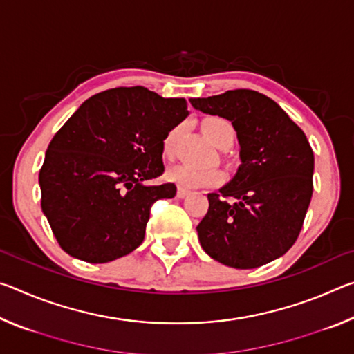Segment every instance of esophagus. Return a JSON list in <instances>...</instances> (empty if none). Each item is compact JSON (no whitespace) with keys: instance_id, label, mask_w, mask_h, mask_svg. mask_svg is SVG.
<instances>
[{"instance_id":"1","label":"esophagus","mask_w":354,"mask_h":354,"mask_svg":"<svg viewBox=\"0 0 354 354\" xmlns=\"http://www.w3.org/2000/svg\"><path fill=\"white\" fill-rule=\"evenodd\" d=\"M187 195H189V190H187V189L178 187V190H176V196H178V198H184V196H187Z\"/></svg>"}]
</instances>
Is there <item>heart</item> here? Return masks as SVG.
Listing matches in <instances>:
<instances>
[{"label":"heart","instance_id":"1","mask_svg":"<svg viewBox=\"0 0 354 354\" xmlns=\"http://www.w3.org/2000/svg\"><path fill=\"white\" fill-rule=\"evenodd\" d=\"M203 131L207 136L214 145L218 148L227 145V143L234 142V128L227 122L226 118L221 117H209L203 122ZM181 133V127H175L169 134L164 137L162 151L165 156H171L175 151V145L178 136ZM167 178L169 181L178 184L179 187L184 189H198L207 187V185L218 184L221 181V171L212 167H198L189 162L176 164L167 170Z\"/></svg>","mask_w":354,"mask_h":354}]
</instances>
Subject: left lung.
I'll list each match as a JSON object with an SVG mask.
<instances>
[{
    "instance_id": "8db88e82",
    "label": "left lung",
    "mask_w": 354,
    "mask_h": 354,
    "mask_svg": "<svg viewBox=\"0 0 354 354\" xmlns=\"http://www.w3.org/2000/svg\"><path fill=\"white\" fill-rule=\"evenodd\" d=\"M230 120L241 145L236 176L207 194L196 226L203 250L220 263L256 268L289 251L313 196L314 153L306 136L272 98L248 88L190 100Z\"/></svg>"
}]
</instances>
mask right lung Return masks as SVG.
I'll return each instance as SVG.
<instances>
[{
    "instance_id": "1",
    "label": "right lung",
    "mask_w": 354,
    "mask_h": 354,
    "mask_svg": "<svg viewBox=\"0 0 354 354\" xmlns=\"http://www.w3.org/2000/svg\"><path fill=\"white\" fill-rule=\"evenodd\" d=\"M187 115L184 98L140 86L84 101L53 137L39 173L41 211L65 253L104 263L139 247L151 206L176 195L173 183L148 181L164 173V137Z\"/></svg>"
}]
</instances>
